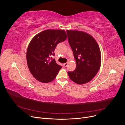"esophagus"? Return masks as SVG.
I'll return each instance as SVG.
<instances>
[{
    "label": "esophagus",
    "mask_w": 125,
    "mask_h": 125,
    "mask_svg": "<svg viewBox=\"0 0 125 125\" xmlns=\"http://www.w3.org/2000/svg\"><path fill=\"white\" fill-rule=\"evenodd\" d=\"M68 65V62H66V63H63V66L65 67H66Z\"/></svg>",
    "instance_id": "obj_1"
}]
</instances>
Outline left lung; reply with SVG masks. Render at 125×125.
Instances as JSON below:
<instances>
[{"mask_svg":"<svg viewBox=\"0 0 125 125\" xmlns=\"http://www.w3.org/2000/svg\"><path fill=\"white\" fill-rule=\"evenodd\" d=\"M69 43L76 62L75 69L68 72L71 80L79 84L90 82L99 71L101 53L96 40L89 34L67 30Z\"/></svg>","mask_w":125,"mask_h":125,"instance_id":"1","label":"left lung"}]
</instances>
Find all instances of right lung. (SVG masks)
<instances>
[{"mask_svg": "<svg viewBox=\"0 0 125 125\" xmlns=\"http://www.w3.org/2000/svg\"><path fill=\"white\" fill-rule=\"evenodd\" d=\"M67 34L63 30H46L36 34L30 42L26 52L29 69L37 80L48 83L56 78L62 66L51 55L58 43L65 41Z\"/></svg>", "mask_w": 125, "mask_h": 125, "instance_id": "right-lung-1", "label": "right lung"}]
</instances>
